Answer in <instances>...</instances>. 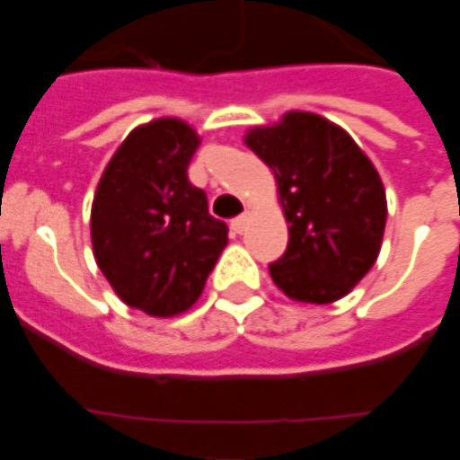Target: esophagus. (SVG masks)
I'll return each mask as SVG.
<instances>
[{"label": "esophagus", "instance_id": "1", "mask_svg": "<svg viewBox=\"0 0 460 460\" xmlns=\"http://www.w3.org/2000/svg\"><path fill=\"white\" fill-rule=\"evenodd\" d=\"M245 227H247V215H240V217H235V220L230 223V230H233L235 235H240V233L245 230Z\"/></svg>", "mask_w": 460, "mask_h": 460}]
</instances>
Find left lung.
Listing matches in <instances>:
<instances>
[{
    "instance_id": "1",
    "label": "left lung",
    "mask_w": 460,
    "mask_h": 460,
    "mask_svg": "<svg viewBox=\"0 0 460 460\" xmlns=\"http://www.w3.org/2000/svg\"><path fill=\"white\" fill-rule=\"evenodd\" d=\"M245 143L275 172L289 223L288 250L270 265L275 285L309 305L344 297L379 257L386 193L376 168L349 133L305 111L252 128Z\"/></svg>"
}]
</instances>
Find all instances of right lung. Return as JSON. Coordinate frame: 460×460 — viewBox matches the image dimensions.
I'll return each mask as SVG.
<instances>
[{
    "instance_id": "right-lung-1",
    "label": "right lung",
    "mask_w": 460,
    "mask_h": 460,
    "mask_svg": "<svg viewBox=\"0 0 460 460\" xmlns=\"http://www.w3.org/2000/svg\"><path fill=\"white\" fill-rule=\"evenodd\" d=\"M200 146L178 119L138 126L101 175L91 243L103 277L128 307L172 317L193 307L227 245V225L188 181Z\"/></svg>"
}]
</instances>
